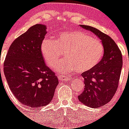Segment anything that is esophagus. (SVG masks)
<instances>
[{"label":"esophagus","mask_w":129,"mask_h":129,"mask_svg":"<svg viewBox=\"0 0 129 129\" xmlns=\"http://www.w3.org/2000/svg\"><path fill=\"white\" fill-rule=\"evenodd\" d=\"M58 79H59V81H67L72 79V77H68V76H58Z\"/></svg>","instance_id":"esophagus-1"}]
</instances>
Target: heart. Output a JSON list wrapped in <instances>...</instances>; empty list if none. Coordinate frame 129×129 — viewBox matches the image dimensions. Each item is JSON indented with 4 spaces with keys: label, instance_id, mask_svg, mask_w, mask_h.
<instances>
[{
    "label": "heart",
    "instance_id": "1",
    "mask_svg": "<svg viewBox=\"0 0 129 129\" xmlns=\"http://www.w3.org/2000/svg\"><path fill=\"white\" fill-rule=\"evenodd\" d=\"M41 51L48 65L52 67L64 52L66 58L57 64L55 71L61 74L88 72L96 67L103 56L104 46L100 39L83 31L59 33L55 39H45Z\"/></svg>",
    "mask_w": 129,
    "mask_h": 129
}]
</instances>
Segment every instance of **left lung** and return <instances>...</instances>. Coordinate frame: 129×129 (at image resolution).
I'll return each instance as SVG.
<instances>
[{
  "mask_svg": "<svg viewBox=\"0 0 129 129\" xmlns=\"http://www.w3.org/2000/svg\"><path fill=\"white\" fill-rule=\"evenodd\" d=\"M81 26L96 35L104 46V55L100 63L81 74L85 88L78 95V100L85 105L98 108L109 103L117 90L123 65L122 54L110 36L91 26Z\"/></svg>",
  "mask_w": 129,
  "mask_h": 129,
  "instance_id": "1",
  "label": "left lung"
}]
</instances>
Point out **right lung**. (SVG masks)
Segmentation results:
<instances>
[{"mask_svg": "<svg viewBox=\"0 0 129 129\" xmlns=\"http://www.w3.org/2000/svg\"><path fill=\"white\" fill-rule=\"evenodd\" d=\"M46 34V26H31L12 43L4 62V75L13 95L34 109L49 104L59 84L41 51Z\"/></svg>", "mask_w": 129, "mask_h": 129, "instance_id": "1", "label": "right lung"}]
</instances>
